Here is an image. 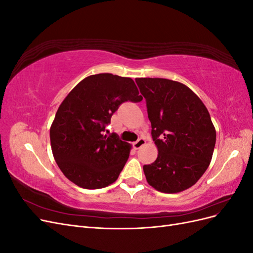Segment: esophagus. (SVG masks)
I'll return each mask as SVG.
<instances>
[{
	"label": "esophagus",
	"instance_id": "obj_1",
	"mask_svg": "<svg viewBox=\"0 0 253 253\" xmlns=\"http://www.w3.org/2000/svg\"><path fill=\"white\" fill-rule=\"evenodd\" d=\"M145 143V140H144V138H139L138 140L137 141H135L134 143H133V145H134V148L136 149V150H138V149H140L142 145Z\"/></svg>",
	"mask_w": 253,
	"mask_h": 253
}]
</instances>
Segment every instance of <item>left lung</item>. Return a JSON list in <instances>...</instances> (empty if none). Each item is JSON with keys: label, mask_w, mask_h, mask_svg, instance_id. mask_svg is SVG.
<instances>
[{"label": "left lung", "mask_w": 253, "mask_h": 253, "mask_svg": "<svg viewBox=\"0 0 253 253\" xmlns=\"http://www.w3.org/2000/svg\"><path fill=\"white\" fill-rule=\"evenodd\" d=\"M147 101L152 138L158 156L143 166L150 186L178 193L197 182L208 169L216 132L205 104L185 84L164 78H136Z\"/></svg>", "instance_id": "obj_1"}]
</instances>
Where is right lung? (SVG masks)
<instances>
[{
    "instance_id": "add662e5",
    "label": "right lung",
    "mask_w": 253,
    "mask_h": 253,
    "mask_svg": "<svg viewBox=\"0 0 253 253\" xmlns=\"http://www.w3.org/2000/svg\"><path fill=\"white\" fill-rule=\"evenodd\" d=\"M141 100L131 78L108 73L88 76L70 91L49 132L53 158L65 177L84 189L117 180L131 144L116 133L105 135V126L121 103Z\"/></svg>"
}]
</instances>
